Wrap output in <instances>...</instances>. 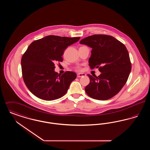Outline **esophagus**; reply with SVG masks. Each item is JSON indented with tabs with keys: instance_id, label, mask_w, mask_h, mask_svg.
Here are the masks:
<instances>
[{
	"instance_id": "obj_1",
	"label": "esophagus",
	"mask_w": 150,
	"mask_h": 150,
	"mask_svg": "<svg viewBox=\"0 0 150 150\" xmlns=\"http://www.w3.org/2000/svg\"><path fill=\"white\" fill-rule=\"evenodd\" d=\"M86 76V74L84 73H79L77 74V76L78 78H80V77H83V76Z\"/></svg>"
}]
</instances>
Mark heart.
<instances>
[{"mask_svg":"<svg viewBox=\"0 0 150 150\" xmlns=\"http://www.w3.org/2000/svg\"><path fill=\"white\" fill-rule=\"evenodd\" d=\"M76 70H81V68L80 67H77V68H76Z\"/></svg>","mask_w":150,"mask_h":150,"instance_id":"obj_1","label":"heart"}]
</instances>
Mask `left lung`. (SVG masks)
Listing matches in <instances>:
<instances>
[{
  "mask_svg": "<svg viewBox=\"0 0 150 150\" xmlns=\"http://www.w3.org/2000/svg\"><path fill=\"white\" fill-rule=\"evenodd\" d=\"M80 43L92 48L89 65L101 72L98 76L87 75L90 83L85 88L86 93L95 100L111 98L121 91L131 71L126 47L112 36L100 34L86 37Z\"/></svg>",
  "mask_w": 150,
  "mask_h": 150,
  "instance_id": "1",
  "label": "left lung"
}]
</instances>
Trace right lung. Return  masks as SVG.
<instances>
[{
	"mask_svg": "<svg viewBox=\"0 0 150 150\" xmlns=\"http://www.w3.org/2000/svg\"><path fill=\"white\" fill-rule=\"evenodd\" d=\"M80 37L48 35L34 41L22 57V77L29 91L42 100H57L67 93L75 72L62 75L54 71V64L62 62V55L68 46Z\"/></svg>",
	"mask_w": 150,
	"mask_h": 150,
	"instance_id": "add662e5",
	"label": "right lung"
}]
</instances>
